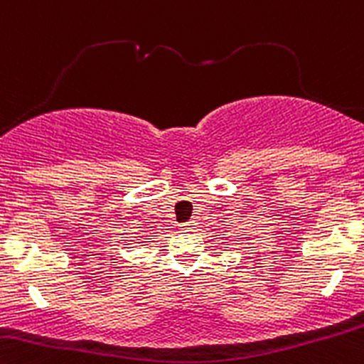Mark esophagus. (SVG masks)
<instances>
[{"label": "esophagus", "mask_w": 364, "mask_h": 364, "mask_svg": "<svg viewBox=\"0 0 364 364\" xmlns=\"http://www.w3.org/2000/svg\"><path fill=\"white\" fill-rule=\"evenodd\" d=\"M194 226H196V224H194L193 220H189V223L182 224V231H193V230H194Z\"/></svg>", "instance_id": "34e87169"}]
</instances>
